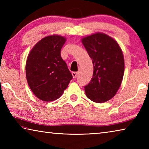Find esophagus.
<instances>
[{"label": "esophagus", "mask_w": 149, "mask_h": 149, "mask_svg": "<svg viewBox=\"0 0 149 149\" xmlns=\"http://www.w3.org/2000/svg\"><path fill=\"white\" fill-rule=\"evenodd\" d=\"M72 74L73 77L75 78V77H77V72H73L72 73Z\"/></svg>", "instance_id": "34e87169"}]
</instances>
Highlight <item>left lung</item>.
<instances>
[{"label":"left lung","mask_w":149,"mask_h":149,"mask_svg":"<svg viewBox=\"0 0 149 149\" xmlns=\"http://www.w3.org/2000/svg\"><path fill=\"white\" fill-rule=\"evenodd\" d=\"M92 59L93 77L84 87L88 99L103 103L116 94L124 74V58L117 41L103 33L97 32L81 39Z\"/></svg>","instance_id":"1"}]
</instances>
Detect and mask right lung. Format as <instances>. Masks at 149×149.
I'll use <instances>...</instances> for the list:
<instances>
[{
  "label": "right lung",
  "mask_w": 149,
  "mask_h": 149,
  "mask_svg": "<svg viewBox=\"0 0 149 149\" xmlns=\"http://www.w3.org/2000/svg\"><path fill=\"white\" fill-rule=\"evenodd\" d=\"M65 41L66 38L61 35H49L37 42L27 56V84L33 93L42 101L60 98L73 77L60 55Z\"/></svg>",
  "instance_id": "right-lung-1"
}]
</instances>
